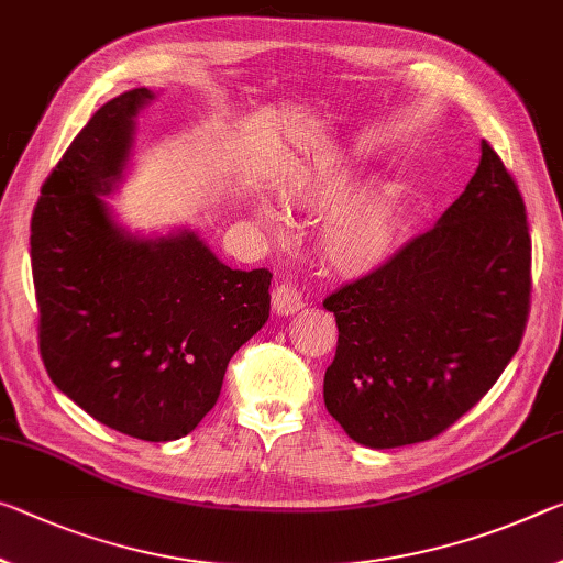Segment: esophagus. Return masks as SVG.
Listing matches in <instances>:
<instances>
[{
  "label": "esophagus",
  "instance_id": "34e87169",
  "mask_svg": "<svg viewBox=\"0 0 563 563\" xmlns=\"http://www.w3.org/2000/svg\"><path fill=\"white\" fill-rule=\"evenodd\" d=\"M302 308H306V298H302V292L296 288V285L280 283L278 288L273 290V310L278 316H292Z\"/></svg>",
  "mask_w": 563,
  "mask_h": 563
}]
</instances>
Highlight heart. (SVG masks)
I'll use <instances>...</instances> for the list:
<instances>
[{
  "mask_svg": "<svg viewBox=\"0 0 563 563\" xmlns=\"http://www.w3.org/2000/svg\"><path fill=\"white\" fill-rule=\"evenodd\" d=\"M358 163L345 157H328L313 169L292 177L283 198L308 212H323L341 200L355 183ZM255 218L273 233H283L285 218L278 205L257 198ZM400 230L398 198L388 185H373L351 195L328 212L320 228V250L328 265L345 278H363L380 271L396 253Z\"/></svg>",
  "mask_w": 563,
  "mask_h": 563,
  "instance_id": "b5f03b06",
  "label": "heart"
}]
</instances>
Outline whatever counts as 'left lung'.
Wrapping results in <instances>:
<instances>
[{
    "label": "left lung",
    "instance_id": "8db88e82",
    "mask_svg": "<svg viewBox=\"0 0 563 563\" xmlns=\"http://www.w3.org/2000/svg\"><path fill=\"white\" fill-rule=\"evenodd\" d=\"M529 296L523 198L484 140L474 177L439 222L325 298L338 323L328 413L368 449L433 439L519 351Z\"/></svg>",
    "mask_w": 563,
    "mask_h": 563
}]
</instances>
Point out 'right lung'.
<instances>
[{
    "label": "right lung",
    "instance_id": "1",
    "mask_svg": "<svg viewBox=\"0 0 563 563\" xmlns=\"http://www.w3.org/2000/svg\"><path fill=\"white\" fill-rule=\"evenodd\" d=\"M147 87L104 102L32 216L40 353L55 386L140 441H177L216 406L228 363L271 316L265 271H233L190 228L130 233L104 198L132 165Z\"/></svg>",
    "mask_w": 563,
    "mask_h": 563
}]
</instances>
